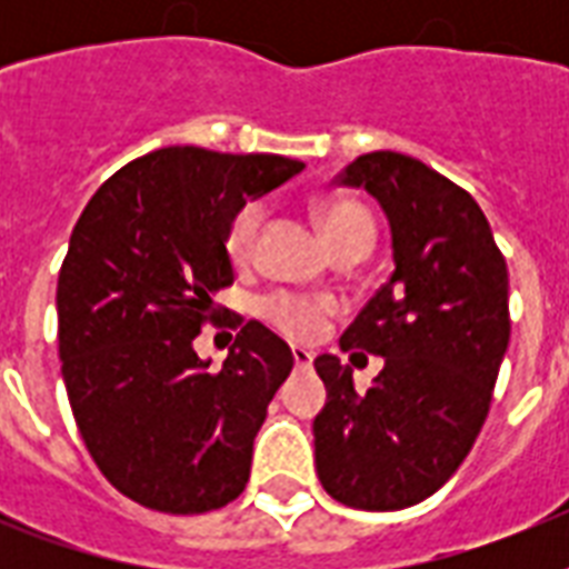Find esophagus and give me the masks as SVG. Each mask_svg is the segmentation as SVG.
<instances>
[{
  "mask_svg": "<svg viewBox=\"0 0 569 569\" xmlns=\"http://www.w3.org/2000/svg\"><path fill=\"white\" fill-rule=\"evenodd\" d=\"M292 360L298 369H310L312 366V351H307V348H292Z\"/></svg>",
  "mask_w": 569,
  "mask_h": 569,
  "instance_id": "1",
  "label": "esophagus"
}]
</instances>
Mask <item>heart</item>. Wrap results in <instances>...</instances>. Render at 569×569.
Here are the masks:
<instances>
[{"instance_id": "obj_1", "label": "heart", "mask_w": 569, "mask_h": 569, "mask_svg": "<svg viewBox=\"0 0 569 569\" xmlns=\"http://www.w3.org/2000/svg\"><path fill=\"white\" fill-rule=\"evenodd\" d=\"M312 214L333 253L346 248H372V214L355 200H319L312 206ZM259 227H262V203H244L232 214L230 230H227V253L232 262L250 259ZM330 312H333V303L325 298H303L292 292H271L259 301V316L289 339H316Z\"/></svg>"}]
</instances>
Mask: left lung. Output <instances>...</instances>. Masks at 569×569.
I'll return each instance as SVG.
<instances>
[{"mask_svg": "<svg viewBox=\"0 0 569 569\" xmlns=\"http://www.w3.org/2000/svg\"><path fill=\"white\" fill-rule=\"evenodd\" d=\"M337 182L380 203L396 271L339 339L383 357L372 387L357 392L351 366L316 357L328 389L316 472L348 508L401 511L455 476L485 425L511 339L508 266L472 194L419 159L366 153Z\"/></svg>", "mask_w": 569, "mask_h": 569, "instance_id": "left-lung-1", "label": "left lung"}]
</instances>
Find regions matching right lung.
<instances>
[{
    "label": "right lung",
    "mask_w": 569,
    "mask_h": 569,
    "mask_svg": "<svg viewBox=\"0 0 569 569\" xmlns=\"http://www.w3.org/2000/svg\"><path fill=\"white\" fill-rule=\"evenodd\" d=\"M298 171L303 162L271 153L162 147L102 182L79 214L56 295L61 378L93 463L132 502L206 513L248 485L292 351L248 321L209 369L194 337L232 283V214Z\"/></svg>",
    "instance_id": "1"
}]
</instances>
